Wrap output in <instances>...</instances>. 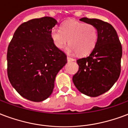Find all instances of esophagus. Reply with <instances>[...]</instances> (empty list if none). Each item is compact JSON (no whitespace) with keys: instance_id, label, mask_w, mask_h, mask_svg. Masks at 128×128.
<instances>
[{"instance_id":"esophagus-1","label":"esophagus","mask_w":128,"mask_h":128,"mask_svg":"<svg viewBox=\"0 0 128 128\" xmlns=\"http://www.w3.org/2000/svg\"><path fill=\"white\" fill-rule=\"evenodd\" d=\"M74 59H73V58H70V57H67V61H68V62H72V61H74Z\"/></svg>"}]
</instances>
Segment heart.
Here are the masks:
<instances>
[{
  "mask_svg": "<svg viewBox=\"0 0 128 128\" xmlns=\"http://www.w3.org/2000/svg\"><path fill=\"white\" fill-rule=\"evenodd\" d=\"M50 38L56 48L62 49L68 42L66 48L68 53L76 52L80 56L90 53L96 46L98 32L92 24L84 23L71 19L64 22L61 29L53 28Z\"/></svg>",
  "mask_w": 128,
  "mask_h": 128,
  "instance_id": "b5f03b06",
  "label": "heart"
}]
</instances>
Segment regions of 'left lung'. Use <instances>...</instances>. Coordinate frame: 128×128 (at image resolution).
Listing matches in <instances>:
<instances>
[{"label":"left lung","instance_id":"8db88e82","mask_svg":"<svg viewBox=\"0 0 128 128\" xmlns=\"http://www.w3.org/2000/svg\"><path fill=\"white\" fill-rule=\"evenodd\" d=\"M80 21L94 25L98 32V39L89 56L77 60L79 69L73 76L72 80L80 92L95 97L108 91L118 80L122 48L111 24L86 17Z\"/></svg>","mask_w":128,"mask_h":128}]
</instances>
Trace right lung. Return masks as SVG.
<instances>
[{"instance_id": "right-lung-1", "label": "right lung", "mask_w": 128, "mask_h": 128, "mask_svg": "<svg viewBox=\"0 0 128 128\" xmlns=\"http://www.w3.org/2000/svg\"><path fill=\"white\" fill-rule=\"evenodd\" d=\"M58 23L44 16L22 23L7 51L8 79L18 94L34 102L51 95L56 75L67 63L66 54L56 48L50 32Z\"/></svg>"}]
</instances>
